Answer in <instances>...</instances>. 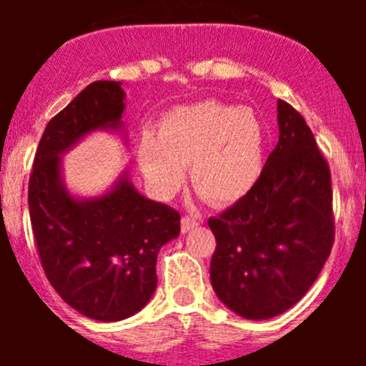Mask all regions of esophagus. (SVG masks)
<instances>
[{
    "mask_svg": "<svg viewBox=\"0 0 366 366\" xmlns=\"http://www.w3.org/2000/svg\"><path fill=\"white\" fill-rule=\"evenodd\" d=\"M198 219L192 218V216H183V218H181V232L192 231L194 227H198Z\"/></svg>",
    "mask_w": 366,
    "mask_h": 366,
    "instance_id": "1",
    "label": "esophagus"
}]
</instances>
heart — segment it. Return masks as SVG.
Masks as SVG:
<instances>
[{
  "label": "heart",
  "mask_w": 366,
  "mask_h": 366,
  "mask_svg": "<svg viewBox=\"0 0 366 366\" xmlns=\"http://www.w3.org/2000/svg\"><path fill=\"white\" fill-rule=\"evenodd\" d=\"M267 130L249 106L207 99L167 112L155 135L139 141L137 161L157 196L170 198L185 179L216 207L242 202L253 192L266 164Z\"/></svg>",
  "instance_id": "1"
}]
</instances>
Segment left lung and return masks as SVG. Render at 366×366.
I'll use <instances>...</instances> for the list:
<instances>
[{
    "label": "left lung",
    "mask_w": 366,
    "mask_h": 366,
    "mask_svg": "<svg viewBox=\"0 0 366 366\" xmlns=\"http://www.w3.org/2000/svg\"><path fill=\"white\" fill-rule=\"evenodd\" d=\"M279 143L258 185L209 219L216 249L211 282L229 310L271 319L299 302L335 238L328 161L304 117L279 100Z\"/></svg>",
    "instance_id": "obj_1"
}]
</instances>
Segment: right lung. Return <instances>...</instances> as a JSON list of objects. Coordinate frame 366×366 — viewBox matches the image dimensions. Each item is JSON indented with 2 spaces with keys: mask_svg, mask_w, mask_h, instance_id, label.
<instances>
[{
  "mask_svg": "<svg viewBox=\"0 0 366 366\" xmlns=\"http://www.w3.org/2000/svg\"><path fill=\"white\" fill-rule=\"evenodd\" d=\"M121 82H93L45 126L29 177L32 234L47 280L82 315L122 321L144 308L157 286L155 262L179 234V212L139 194L122 176L108 194L74 199L60 177V154L100 128L117 130Z\"/></svg>",
  "mask_w": 366,
  "mask_h": 366,
  "instance_id": "obj_1",
  "label": "right lung"
}]
</instances>
